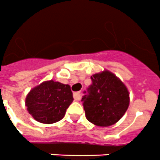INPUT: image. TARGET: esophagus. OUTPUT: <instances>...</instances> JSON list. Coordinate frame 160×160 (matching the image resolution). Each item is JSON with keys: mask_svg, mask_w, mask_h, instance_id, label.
<instances>
[{"mask_svg": "<svg viewBox=\"0 0 160 160\" xmlns=\"http://www.w3.org/2000/svg\"><path fill=\"white\" fill-rule=\"evenodd\" d=\"M73 98L75 101H79L82 98V93L81 92H78L73 93Z\"/></svg>", "mask_w": 160, "mask_h": 160, "instance_id": "obj_1", "label": "esophagus"}]
</instances>
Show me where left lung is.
I'll return each mask as SVG.
<instances>
[{"label": "left lung", "instance_id": "8db88e82", "mask_svg": "<svg viewBox=\"0 0 160 160\" xmlns=\"http://www.w3.org/2000/svg\"><path fill=\"white\" fill-rule=\"evenodd\" d=\"M89 95L82 98L87 119L98 126H111L124 116L130 105V93L116 74L105 69L91 77Z\"/></svg>", "mask_w": 160, "mask_h": 160}]
</instances>
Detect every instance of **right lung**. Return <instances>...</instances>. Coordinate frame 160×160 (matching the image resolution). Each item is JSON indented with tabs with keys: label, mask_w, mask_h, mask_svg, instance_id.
<instances>
[{
	"label": "right lung",
	"mask_w": 160,
	"mask_h": 160,
	"mask_svg": "<svg viewBox=\"0 0 160 160\" xmlns=\"http://www.w3.org/2000/svg\"><path fill=\"white\" fill-rule=\"evenodd\" d=\"M72 101V92L68 84L48 80L29 91L25 98V106L35 121L53 124L64 117Z\"/></svg>",
	"instance_id": "add662e5"
}]
</instances>
